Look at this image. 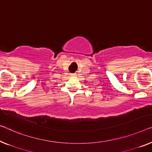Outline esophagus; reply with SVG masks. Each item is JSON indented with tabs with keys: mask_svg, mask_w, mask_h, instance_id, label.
Returning <instances> with one entry per match:
<instances>
[{
	"mask_svg": "<svg viewBox=\"0 0 152 152\" xmlns=\"http://www.w3.org/2000/svg\"><path fill=\"white\" fill-rule=\"evenodd\" d=\"M71 76H72V77H74V76H76V74H72Z\"/></svg>",
	"mask_w": 152,
	"mask_h": 152,
	"instance_id": "obj_1",
	"label": "esophagus"
}]
</instances>
